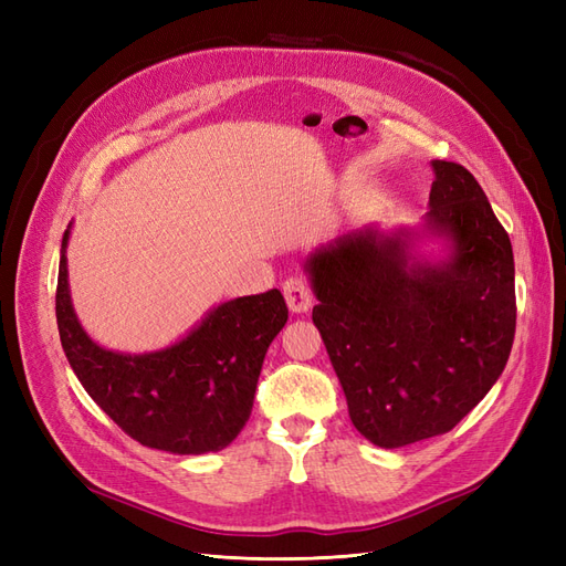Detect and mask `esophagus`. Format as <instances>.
Here are the masks:
<instances>
[{
  "instance_id": "1",
  "label": "esophagus",
  "mask_w": 566,
  "mask_h": 566,
  "mask_svg": "<svg viewBox=\"0 0 566 566\" xmlns=\"http://www.w3.org/2000/svg\"><path fill=\"white\" fill-rule=\"evenodd\" d=\"M283 295H285V302L290 306V312L306 314V312L312 310L314 295H312V287H310V283H306V279H302V276L287 279L283 283Z\"/></svg>"
}]
</instances>
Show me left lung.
Returning <instances> with one entry per match:
<instances>
[{"label": "left lung", "instance_id": "1", "mask_svg": "<svg viewBox=\"0 0 566 566\" xmlns=\"http://www.w3.org/2000/svg\"><path fill=\"white\" fill-rule=\"evenodd\" d=\"M432 169L422 231H352L304 264L349 418L382 449L451 432L501 378L515 339L510 235L465 167ZM420 232L443 237L450 254L418 261Z\"/></svg>", "mask_w": 566, "mask_h": 566}]
</instances>
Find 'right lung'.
I'll return each instance as SVG.
<instances>
[{"mask_svg": "<svg viewBox=\"0 0 566 566\" xmlns=\"http://www.w3.org/2000/svg\"><path fill=\"white\" fill-rule=\"evenodd\" d=\"M63 233L56 323L67 364L90 397L148 449L200 455L227 449L243 430L266 349L287 321L281 290L214 306L172 347L123 354L98 347L80 325L67 287Z\"/></svg>", "mask_w": 566, "mask_h": 566, "instance_id": "add662e5", "label": "right lung"}]
</instances>
